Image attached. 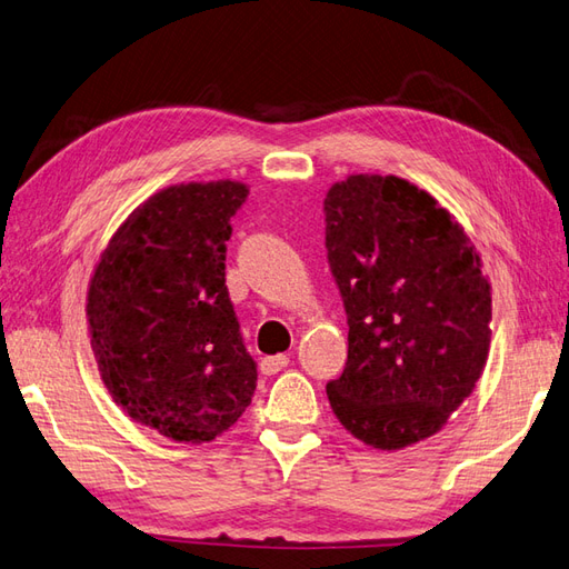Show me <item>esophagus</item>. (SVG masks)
<instances>
[{"label":"esophagus","mask_w":569,"mask_h":569,"mask_svg":"<svg viewBox=\"0 0 569 569\" xmlns=\"http://www.w3.org/2000/svg\"><path fill=\"white\" fill-rule=\"evenodd\" d=\"M289 365V358L287 356H268V358H262L260 360V370H262V375H277L280 370H284Z\"/></svg>","instance_id":"34e87169"}]
</instances>
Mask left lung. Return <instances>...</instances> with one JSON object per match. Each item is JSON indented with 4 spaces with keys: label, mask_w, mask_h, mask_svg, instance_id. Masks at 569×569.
<instances>
[{
    "label": "left lung",
    "mask_w": 569,
    "mask_h": 569,
    "mask_svg": "<svg viewBox=\"0 0 569 569\" xmlns=\"http://www.w3.org/2000/svg\"><path fill=\"white\" fill-rule=\"evenodd\" d=\"M323 213L348 317V360L328 401L362 443H419L485 370L491 295L477 250L431 194L391 174H350L328 189Z\"/></svg>",
    "instance_id": "1"
}]
</instances>
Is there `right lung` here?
<instances>
[{
	"mask_svg": "<svg viewBox=\"0 0 569 569\" xmlns=\"http://www.w3.org/2000/svg\"><path fill=\"white\" fill-rule=\"evenodd\" d=\"M241 182L174 184L138 207L99 260L90 295L92 350L113 401L178 443L231 428L256 395L226 287Z\"/></svg>",
	"mask_w": 569,
	"mask_h": 569,
	"instance_id": "1",
	"label": "right lung"
}]
</instances>
